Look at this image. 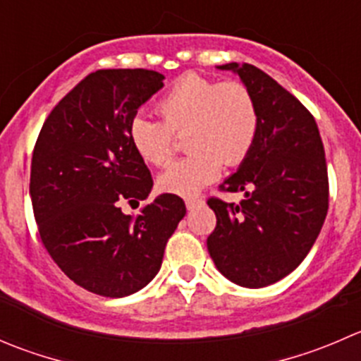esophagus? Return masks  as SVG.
Instances as JSON below:
<instances>
[{"instance_id":"34e87169","label":"esophagus","mask_w":361,"mask_h":361,"mask_svg":"<svg viewBox=\"0 0 361 361\" xmlns=\"http://www.w3.org/2000/svg\"><path fill=\"white\" fill-rule=\"evenodd\" d=\"M202 199L201 197H187L185 199V204H187V209H194V208H197V206H201L202 204Z\"/></svg>"}]
</instances>
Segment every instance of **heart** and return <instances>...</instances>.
Wrapping results in <instances>:
<instances>
[{"instance_id": "heart-1", "label": "heart", "mask_w": 361, "mask_h": 361, "mask_svg": "<svg viewBox=\"0 0 361 361\" xmlns=\"http://www.w3.org/2000/svg\"><path fill=\"white\" fill-rule=\"evenodd\" d=\"M162 118H132L128 139L146 164L162 167L173 159L176 135H185L187 159L160 174L159 188L166 194L190 197L212 183L224 166L247 159L259 130V107L250 87L236 79L215 80L185 73L157 100Z\"/></svg>"}]
</instances>
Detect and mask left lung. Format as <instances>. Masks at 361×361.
<instances>
[{
  "label": "left lung",
  "instance_id": "left-lung-1",
  "mask_svg": "<svg viewBox=\"0 0 361 361\" xmlns=\"http://www.w3.org/2000/svg\"><path fill=\"white\" fill-rule=\"evenodd\" d=\"M252 90L259 130L240 169L220 192H245L226 202L209 197L216 226L206 245L224 277L243 288L275 284L307 257L330 202L328 167L310 111L257 66L227 63Z\"/></svg>",
  "mask_w": 361,
  "mask_h": 361
}]
</instances>
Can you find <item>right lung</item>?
I'll return each mask as SVG.
<instances>
[{"mask_svg": "<svg viewBox=\"0 0 361 361\" xmlns=\"http://www.w3.org/2000/svg\"><path fill=\"white\" fill-rule=\"evenodd\" d=\"M162 80L146 68L92 72L59 100L35 142L30 195L42 243L70 281L107 298L152 282L187 213L174 194L159 195L137 219L121 212L153 187L128 125Z\"/></svg>", "mask_w": 361, "mask_h": 361, "instance_id": "1", "label": "right lung"}]
</instances>
